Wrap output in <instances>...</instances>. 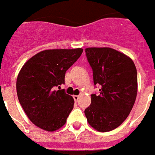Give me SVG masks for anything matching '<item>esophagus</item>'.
Instances as JSON below:
<instances>
[{
	"label": "esophagus",
	"instance_id": "esophagus-1",
	"mask_svg": "<svg viewBox=\"0 0 155 155\" xmlns=\"http://www.w3.org/2000/svg\"><path fill=\"white\" fill-rule=\"evenodd\" d=\"M73 98H74V101H79V99H80V95H74Z\"/></svg>",
	"mask_w": 155,
	"mask_h": 155
}]
</instances>
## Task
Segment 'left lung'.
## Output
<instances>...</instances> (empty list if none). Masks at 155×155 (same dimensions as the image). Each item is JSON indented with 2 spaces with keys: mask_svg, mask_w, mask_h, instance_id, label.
<instances>
[{
  "mask_svg": "<svg viewBox=\"0 0 155 155\" xmlns=\"http://www.w3.org/2000/svg\"><path fill=\"white\" fill-rule=\"evenodd\" d=\"M93 70L94 84H100V94H91V104L84 114L91 127L108 132L126 120L137 96V70L126 54L109 47L85 49Z\"/></svg>",
  "mask_w": 155,
  "mask_h": 155,
  "instance_id": "8db88e82",
  "label": "left lung"
}]
</instances>
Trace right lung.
<instances>
[{
	"label": "right lung",
	"instance_id": "add662e5",
	"mask_svg": "<svg viewBox=\"0 0 155 155\" xmlns=\"http://www.w3.org/2000/svg\"><path fill=\"white\" fill-rule=\"evenodd\" d=\"M82 52L81 48L42 51L29 59L19 72V102L29 120L42 130L52 132L61 128L73 110L74 99L60 85Z\"/></svg>",
	"mask_w": 155,
	"mask_h": 155
}]
</instances>
